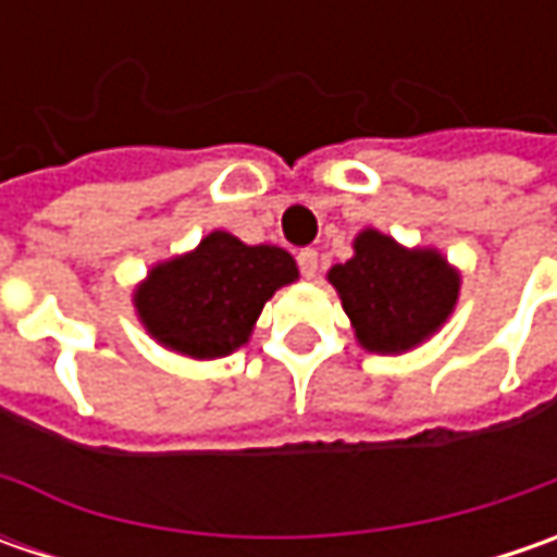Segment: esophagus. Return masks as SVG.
I'll list each match as a JSON object with an SVG mask.
<instances>
[{
  "mask_svg": "<svg viewBox=\"0 0 557 557\" xmlns=\"http://www.w3.org/2000/svg\"><path fill=\"white\" fill-rule=\"evenodd\" d=\"M297 267L304 272V278H315V272H319V253H315L312 247H304V250L297 253Z\"/></svg>",
  "mask_w": 557,
  "mask_h": 557,
  "instance_id": "34e87169",
  "label": "esophagus"
}]
</instances>
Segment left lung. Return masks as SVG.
Here are the masks:
<instances>
[{"label": "left lung", "instance_id": "8db88e82", "mask_svg": "<svg viewBox=\"0 0 557 557\" xmlns=\"http://www.w3.org/2000/svg\"><path fill=\"white\" fill-rule=\"evenodd\" d=\"M356 341L372 354H406L428 341L459 300V272L434 247L396 245L374 228L359 232L354 257L329 272Z\"/></svg>", "mask_w": 557, "mask_h": 557}]
</instances>
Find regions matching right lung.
<instances>
[{
	"label": "right lung",
	"instance_id": "add662e5",
	"mask_svg": "<svg viewBox=\"0 0 557 557\" xmlns=\"http://www.w3.org/2000/svg\"><path fill=\"white\" fill-rule=\"evenodd\" d=\"M294 278L297 263L288 250L210 232L191 253L148 272L136 290V312L163 347L216 359L247 344L269 297Z\"/></svg>",
	"mask_w": 557,
	"mask_h": 557
}]
</instances>
